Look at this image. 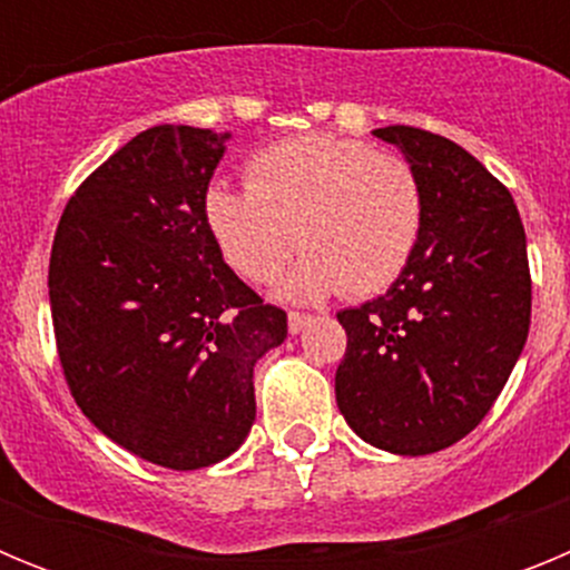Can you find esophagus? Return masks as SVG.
Masks as SVG:
<instances>
[{"label":"esophagus","mask_w":570,"mask_h":570,"mask_svg":"<svg viewBox=\"0 0 570 570\" xmlns=\"http://www.w3.org/2000/svg\"><path fill=\"white\" fill-rule=\"evenodd\" d=\"M308 322H311V314H299V311H291V314H288V331H291V334H299V331L305 328Z\"/></svg>","instance_id":"esophagus-1"}]
</instances>
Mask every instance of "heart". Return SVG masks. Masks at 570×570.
<instances>
[{"label": "heart", "instance_id": "b5f03b06", "mask_svg": "<svg viewBox=\"0 0 570 570\" xmlns=\"http://www.w3.org/2000/svg\"><path fill=\"white\" fill-rule=\"evenodd\" d=\"M245 179L248 188L210 183L203 214L219 254L248 282H274L299 245L305 256L282 288L288 299L371 296L414 259L425 188L402 156L302 134L256 150Z\"/></svg>", "mask_w": 570, "mask_h": 570}]
</instances>
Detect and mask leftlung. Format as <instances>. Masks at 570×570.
I'll return each mask as SVG.
<instances>
[{
	"instance_id": "8db88e82",
	"label": "left lung",
	"mask_w": 570,
	"mask_h": 570,
	"mask_svg": "<svg viewBox=\"0 0 570 570\" xmlns=\"http://www.w3.org/2000/svg\"><path fill=\"white\" fill-rule=\"evenodd\" d=\"M374 136L420 174L425 228L385 294L336 314V405L374 448L422 456L480 425L525 347V228L505 185L456 142L407 125Z\"/></svg>"
}]
</instances>
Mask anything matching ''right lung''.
<instances>
[{
  "label": "right lung",
  "mask_w": 570,
  "mask_h": 570,
  "mask_svg": "<svg viewBox=\"0 0 570 570\" xmlns=\"http://www.w3.org/2000/svg\"><path fill=\"white\" fill-rule=\"evenodd\" d=\"M230 134L156 125L70 196L48 294L70 394L108 440L154 465L223 462L256 420L254 365L288 336L225 265L203 196Z\"/></svg>",
  "instance_id": "add662e5"
}]
</instances>
